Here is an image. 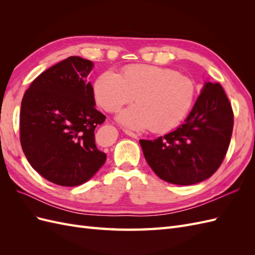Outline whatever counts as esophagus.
<instances>
[{"label": "esophagus", "mask_w": 255, "mask_h": 255, "mask_svg": "<svg viewBox=\"0 0 255 255\" xmlns=\"http://www.w3.org/2000/svg\"><path fill=\"white\" fill-rule=\"evenodd\" d=\"M126 134L128 135V136H129V137H132V138H134V139H138V135L136 134V133H133V132H130V130H126Z\"/></svg>", "instance_id": "34e87169"}]
</instances>
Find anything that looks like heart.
I'll list each match as a JSON object with an SVG mask.
<instances>
[{
    "label": "heart",
    "mask_w": 255,
    "mask_h": 255,
    "mask_svg": "<svg viewBox=\"0 0 255 255\" xmlns=\"http://www.w3.org/2000/svg\"><path fill=\"white\" fill-rule=\"evenodd\" d=\"M196 83L175 70L148 65L126 67L120 74L105 71L94 84L97 103L106 112L138 102L117 115V120L130 129L150 128L166 132L185 118L194 103Z\"/></svg>",
    "instance_id": "obj_1"
}]
</instances>
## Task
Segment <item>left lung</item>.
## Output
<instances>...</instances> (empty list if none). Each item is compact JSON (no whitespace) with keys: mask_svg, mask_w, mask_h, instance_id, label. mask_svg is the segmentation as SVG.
<instances>
[{"mask_svg":"<svg viewBox=\"0 0 255 255\" xmlns=\"http://www.w3.org/2000/svg\"><path fill=\"white\" fill-rule=\"evenodd\" d=\"M233 116L221 85L206 82L182 126L155 140H139L146 163L171 184L192 185L208 179L227 154Z\"/></svg>","mask_w":255,"mask_h":255,"instance_id":"obj_1","label":"left lung"}]
</instances>
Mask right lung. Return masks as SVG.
<instances>
[{"instance_id":"add662e5","label":"right lung","mask_w":255,"mask_h":255,"mask_svg":"<svg viewBox=\"0 0 255 255\" xmlns=\"http://www.w3.org/2000/svg\"><path fill=\"white\" fill-rule=\"evenodd\" d=\"M92 68L88 59L68 57L38 75L22 99V150L38 173L60 186L87 182L106 160L95 140L106 117L87 82Z\"/></svg>"}]
</instances>
